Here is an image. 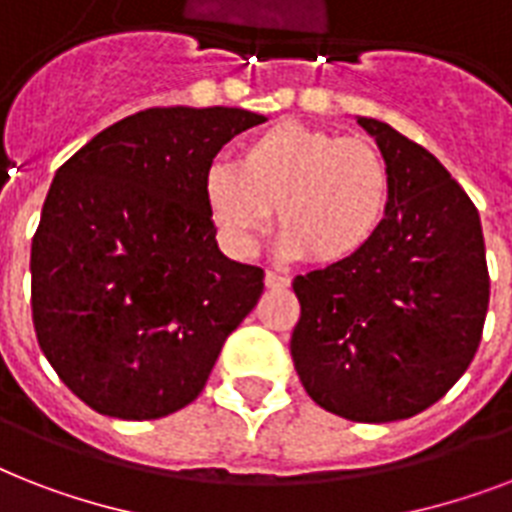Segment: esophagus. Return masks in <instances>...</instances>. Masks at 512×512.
<instances>
[{"label":"esophagus","instance_id":"esophagus-1","mask_svg":"<svg viewBox=\"0 0 512 512\" xmlns=\"http://www.w3.org/2000/svg\"><path fill=\"white\" fill-rule=\"evenodd\" d=\"M265 287H268V289H287L289 279H287V276H281V273H276V271H268V273H265Z\"/></svg>","mask_w":512,"mask_h":512}]
</instances>
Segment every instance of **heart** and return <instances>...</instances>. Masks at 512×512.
Instances as JSON below:
<instances>
[{"label":"heart","instance_id":"obj_1","mask_svg":"<svg viewBox=\"0 0 512 512\" xmlns=\"http://www.w3.org/2000/svg\"><path fill=\"white\" fill-rule=\"evenodd\" d=\"M204 204L233 255L255 252L276 209L284 255L342 265L380 233L390 204V170L369 140L284 119L244 143L239 167H209Z\"/></svg>","mask_w":512,"mask_h":512}]
</instances>
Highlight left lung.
Masks as SVG:
<instances>
[{
    "label": "left lung",
    "instance_id": "8db88e82",
    "mask_svg": "<svg viewBox=\"0 0 512 512\" xmlns=\"http://www.w3.org/2000/svg\"><path fill=\"white\" fill-rule=\"evenodd\" d=\"M390 170L385 223L358 257L292 281V361L308 396L353 422L436 404L476 356L489 308L481 217L436 156L358 116Z\"/></svg>",
    "mask_w": 512,
    "mask_h": 512
}]
</instances>
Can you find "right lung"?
I'll list each match as a JSON object with an SVG mask.
<instances>
[{"mask_svg":"<svg viewBox=\"0 0 512 512\" xmlns=\"http://www.w3.org/2000/svg\"><path fill=\"white\" fill-rule=\"evenodd\" d=\"M265 116L146 108L68 159L31 241L39 348L95 412L159 420L199 396L263 295V268L220 252L204 204L217 151Z\"/></svg>","mask_w":512,"mask_h":512,"instance_id":"1","label":"right lung"}]
</instances>
